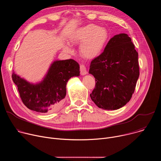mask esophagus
<instances>
[{"label": "esophagus", "mask_w": 161, "mask_h": 161, "mask_svg": "<svg viewBox=\"0 0 161 161\" xmlns=\"http://www.w3.org/2000/svg\"><path fill=\"white\" fill-rule=\"evenodd\" d=\"M80 73L81 74V75H85L87 74V72H86V67L84 64H81L80 65Z\"/></svg>", "instance_id": "esophagus-1"}]
</instances>
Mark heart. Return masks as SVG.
I'll return each instance as SVG.
<instances>
[{
	"instance_id": "b5f03b06",
	"label": "heart",
	"mask_w": 161,
	"mask_h": 161,
	"mask_svg": "<svg viewBox=\"0 0 161 161\" xmlns=\"http://www.w3.org/2000/svg\"><path fill=\"white\" fill-rule=\"evenodd\" d=\"M109 39V32L105 28L95 24H88L76 30L70 37L72 43L80 44V52L87 58L98 57L104 50ZM64 50L71 52L69 46H64Z\"/></svg>"
}]
</instances>
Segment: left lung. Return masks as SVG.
Segmentation results:
<instances>
[{"mask_svg": "<svg viewBox=\"0 0 161 161\" xmlns=\"http://www.w3.org/2000/svg\"><path fill=\"white\" fill-rule=\"evenodd\" d=\"M89 73L96 79L90 95L99 108L115 110L131 99L140 76L138 53L127 34L113 36L104 52L92 60Z\"/></svg>", "mask_w": 161, "mask_h": 161, "instance_id": "obj_1", "label": "left lung"}]
</instances>
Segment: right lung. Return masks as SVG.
Instances as JSON below:
<instances>
[{"label":"right lung","mask_w":161,"mask_h":161,"mask_svg":"<svg viewBox=\"0 0 161 161\" xmlns=\"http://www.w3.org/2000/svg\"><path fill=\"white\" fill-rule=\"evenodd\" d=\"M80 65L73 59L55 60L40 83L33 84L12 74L21 99L29 109L49 113L61 105L66 96V84L71 77L80 76Z\"/></svg>","instance_id":"right-lung-1"}]
</instances>
